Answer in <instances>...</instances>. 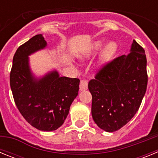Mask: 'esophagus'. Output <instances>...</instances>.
<instances>
[{"label": "esophagus", "mask_w": 158, "mask_h": 158, "mask_svg": "<svg viewBox=\"0 0 158 158\" xmlns=\"http://www.w3.org/2000/svg\"><path fill=\"white\" fill-rule=\"evenodd\" d=\"M88 89V81L86 80H81L80 82V90L84 91Z\"/></svg>", "instance_id": "1"}]
</instances>
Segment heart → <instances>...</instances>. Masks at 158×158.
Instances as JSON below:
<instances>
[{"instance_id": "1", "label": "heart", "mask_w": 158, "mask_h": 158, "mask_svg": "<svg viewBox=\"0 0 158 158\" xmlns=\"http://www.w3.org/2000/svg\"><path fill=\"white\" fill-rule=\"evenodd\" d=\"M104 42L103 40H97L94 42L89 47V54H87L88 56L95 55L102 50L98 62L99 67H103L107 65L110 61H111L113 57L115 56L118 51V44L115 42H109L104 47Z\"/></svg>"}]
</instances>
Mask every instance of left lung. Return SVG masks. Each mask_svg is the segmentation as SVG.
Returning a JSON list of instances; mask_svg holds the SVG:
<instances>
[{
  "mask_svg": "<svg viewBox=\"0 0 158 158\" xmlns=\"http://www.w3.org/2000/svg\"><path fill=\"white\" fill-rule=\"evenodd\" d=\"M147 82L144 49L133 40L130 54L107 63L89 82L96 125L107 132L126 125L140 107Z\"/></svg>",
  "mask_w": 158,
  "mask_h": 158,
  "instance_id": "1",
  "label": "left lung"
}]
</instances>
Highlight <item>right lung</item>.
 Here are the masks:
<instances>
[{
    "label": "right lung",
    "mask_w": 158,
    "mask_h": 158,
    "mask_svg": "<svg viewBox=\"0 0 158 158\" xmlns=\"http://www.w3.org/2000/svg\"><path fill=\"white\" fill-rule=\"evenodd\" d=\"M43 35H36L16 51L10 73V86L19 112L27 123L43 131H55L65 122L78 95V78L60 77L52 70L36 77L28 56L47 47Z\"/></svg>",
    "instance_id": "obj_1"
}]
</instances>
